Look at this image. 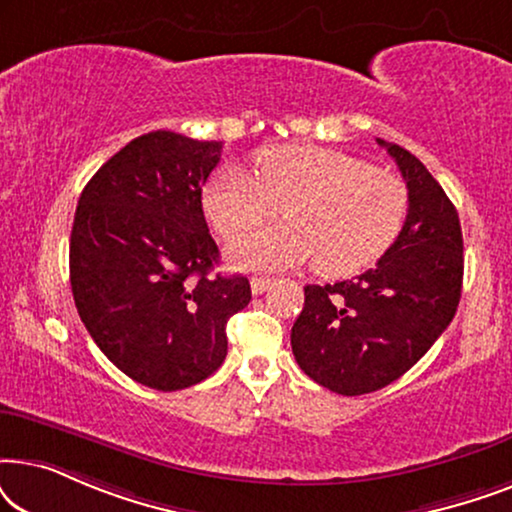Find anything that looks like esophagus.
<instances>
[{
    "label": "esophagus",
    "mask_w": 512,
    "mask_h": 512,
    "mask_svg": "<svg viewBox=\"0 0 512 512\" xmlns=\"http://www.w3.org/2000/svg\"><path fill=\"white\" fill-rule=\"evenodd\" d=\"M270 284H272V279H268V277H254V279H251V291H254L258 296V293L268 291Z\"/></svg>",
    "instance_id": "34e87169"
}]
</instances>
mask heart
Wrapping results in <instances>:
<instances>
[{
    "mask_svg": "<svg viewBox=\"0 0 512 512\" xmlns=\"http://www.w3.org/2000/svg\"><path fill=\"white\" fill-rule=\"evenodd\" d=\"M205 214L223 237L272 219L230 247L244 268H298L317 261L324 275H352L373 265L401 235L410 207L405 181L366 160L317 144H284L256 156L254 174L226 165L202 193Z\"/></svg>",
    "mask_w": 512,
    "mask_h": 512,
    "instance_id": "obj_1",
    "label": "heart"
}]
</instances>
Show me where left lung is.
<instances>
[{
    "label": "left lung",
    "mask_w": 512,
    "mask_h": 512,
    "mask_svg": "<svg viewBox=\"0 0 512 512\" xmlns=\"http://www.w3.org/2000/svg\"><path fill=\"white\" fill-rule=\"evenodd\" d=\"M377 144L396 160L410 193L401 235L363 275L307 284L291 328L303 373L342 396L370 394L408 373L450 326L464 282L457 209L410 151Z\"/></svg>",
    "instance_id": "1"
}]
</instances>
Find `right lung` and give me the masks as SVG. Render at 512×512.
Wrapping results in <instances>:
<instances>
[{
  "instance_id": "1",
  "label": "right lung",
  "mask_w": 512,
  "mask_h": 512,
  "mask_svg": "<svg viewBox=\"0 0 512 512\" xmlns=\"http://www.w3.org/2000/svg\"><path fill=\"white\" fill-rule=\"evenodd\" d=\"M221 142L170 130L132 139L83 188L69 240V279L90 338L144 387L177 391L228 354V319L249 305L242 275H209L219 247L202 186Z\"/></svg>"
}]
</instances>
